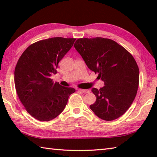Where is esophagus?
I'll list each match as a JSON object with an SVG mask.
<instances>
[{"label":"esophagus","instance_id":"obj_1","mask_svg":"<svg viewBox=\"0 0 157 157\" xmlns=\"http://www.w3.org/2000/svg\"><path fill=\"white\" fill-rule=\"evenodd\" d=\"M78 91H79V92L83 93V94H87V93H89V90H86V89H78Z\"/></svg>","mask_w":157,"mask_h":157}]
</instances>
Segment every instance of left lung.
I'll use <instances>...</instances> for the list:
<instances>
[{"instance_id":"1","label":"left lung","mask_w":157,"mask_h":157,"mask_svg":"<svg viewBox=\"0 0 157 157\" xmlns=\"http://www.w3.org/2000/svg\"><path fill=\"white\" fill-rule=\"evenodd\" d=\"M74 46L90 70L105 82L102 88L92 89L96 101L90 109L104 121L123 115L139 88V69L134 57L116 41L102 37L79 38Z\"/></svg>"}]
</instances>
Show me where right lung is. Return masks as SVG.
<instances>
[{"mask_svg":"<svg viewBox=\"0 0 157 157\" xmlns=\"http://www.w3.org/2000/svg\"><path fill=\"white\" fill-rule=\"evenodd\" d=\"M75 38L53 37L31 44L18 59L14 84L27 112L36 120L50 121L64 109L75 89L62 86L50 78L58 63L72 48Z\"/></svg>","mask_w":157,"mask_h":157,"instance_id":"right-lung-1","label":"right lung"}]
</instances>
